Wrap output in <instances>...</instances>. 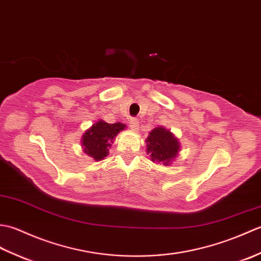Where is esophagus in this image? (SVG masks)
<instances>
[{
  "label": "esophagus",
  "instance_id": "obj_1",
  "mask_svg": "<svg viewBox=\"0 0 261 261\" xmlns=\"http://www.w3.org/2000/svg\"><path fill=\"white\" fill-rule=\"evenodd\" d=\"M129 123H130V126L134 130H137L138 127H139V120H138L137 118H131L130 121H129Z\"/></svg>",
  "mask_w": 261,
  "mask_h": 261
}]
</instances>
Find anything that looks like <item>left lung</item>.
<instances>
[{"label":"left lung","mask_w":261,"mask_h":261,"mask_svg":"<svg viewBox=\"0 0 261 261\" xmlns=\"http://www.w3.org/2000/svg\"><path fill=\"white\" fill-rule=\"evenodd\" d=\"M146 142L147 151L150 153L152 162L164 163L166 166L177 156L179 150L178 140L163 126L153 129Z\"/></svg>","instance_id":"obj_1"}]
</instances>
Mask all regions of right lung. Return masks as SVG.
Listing matches in <instances>:
<instances>
[{
	"label": "right lung",
	"mask_w": 261,
	"mask_h": 261,
	"mask_svg": "<svg viewBox=\"0 0 261 261\" xmlns=\"http://www.w3.org/2000/svg\"><path fill=\"white\" fill-rule=\"evenodd\" d=\"M124 127L125 124L120 122L113 124L107 123L102 120L96 122L83 136L82 145L84 147V152L95 160H102L108 156L112 140Z\"/></svg>",
	"instance_id": "right-lung-1"
}]
</instances>
